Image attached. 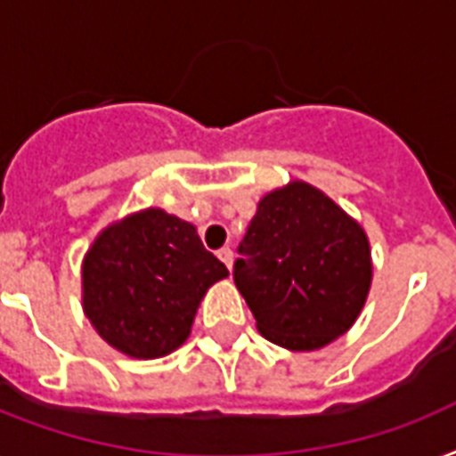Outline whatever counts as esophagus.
Instances as JSON below:
<instances>
[{
  "label": "esophagus",
  "mask_w": 456,
  "mask_h": 456,
  "mask_svg": "<svg viewBox=\"0 0 456 456\" xmlns=\"http://www.w3.org/2000/svg\"><path fill=\"white\" fill-rule=\"evenodd\" d=\"M217 257L232 270V263H234V253H232V248H220L217 250Z\"/></svg>",
  "instance_id": "obj_1"
}]
</instances>
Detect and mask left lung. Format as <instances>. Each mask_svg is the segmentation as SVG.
Segmentation results:
<instances>
[{
    "label": "left lung",
    "mask_w": 456,
    "mask_h": 456,
    "mask_svg": "<svg viewBox=\"0 0 456 456\" xmlns=\"http://www.w3.org/2000/svg\"><path fill=\"white\" fill-rule=\"evenodd\" d=\"M234 265L236 289L274 346L310 353L357 322L374 263L369 236L322 189L293 179L257 200Z\"/></svg>",
    "instance_id": "1"
}]
</instances>
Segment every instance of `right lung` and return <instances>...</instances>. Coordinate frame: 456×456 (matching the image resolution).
<instances>
[{"instance_id":"add662e5","label":"right lung","mask_w":456,"mask_h":456,"mask_svg":"<svg viewBox=\"0 0 456 456\" xmlns=\"http://www.w3.org/2000/svg\"><path fill=\"white\" fill-rule=\"evenodd\" d=\"M227 277L193 224L144 208L103 227L85 253L82 310L118 353L156 360L189 338L203 296Z\"/></svg>"}]
</instances>
